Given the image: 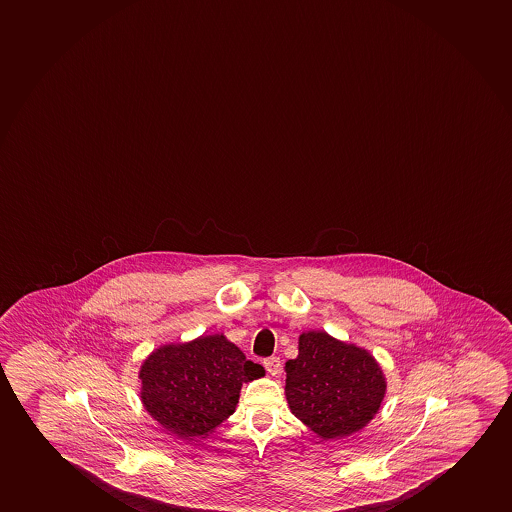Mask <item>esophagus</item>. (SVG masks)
<instances>
[{
	"mask_svg": "<svg viewBox=\"0 0 512 512\" xmlns=\"http://www.w3.org/2000/svg\"><path fill=\"white\" fill-rule=\"evenodd\" d=\"M263 365H265L266 371L270 372L271 376H278L280 371H282V362H280L278 357H268L263 362Z\"/></svg>",
	"mask_w": 512,
	"mask_h": 512,
	"instance_id": "obj_1",
	"label": "esophagus"
}]
</instances>
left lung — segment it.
Listing matches in <instances>:
<instances>
[{
    "instance_id": "left-lung-1",
    "label": "left lung",
    "mask_w": 512,
    "mask_h": 512,
    "mask_svg": "<svg viewBox=\"0 0 512 512\" xmlns=\"http://www.w3.org/2000/svg\"><path fill=\"white\" fill-rule=\"evenodd\" d=\"M285 372L290 410L324 441L364 429L386 394V379L371 353L324 331L299 336V355L288 360Z\"/></svg>"
}]
</instances>
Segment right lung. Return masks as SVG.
Segmentation results:
<instances>
[{
  "label": "right lung",
  "instance_id": "add662e5",
  "mask_svg": "<svg viewBox=\"0 0 512 512\" xmlns=\"http://www.w3.org/2000/svg\"><path fill=\"white\" fill-rule=\"evenodd\" d=\"M265 369L224 335L164 345L140 369L141 403L153 420L179 439L208 435L235 412L244 382Z\"/></svg>",
  "mask_w": 512,
  "mask_h": 512
}]
</instances>
